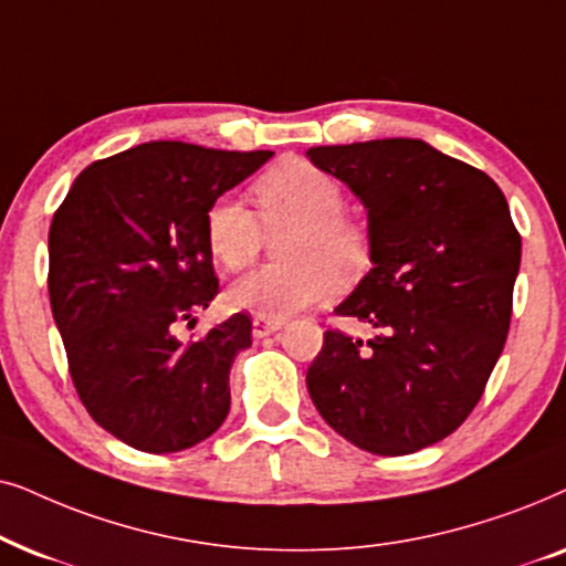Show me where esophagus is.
<instances>
[{
    "label": "esophagus",
    "instance_id": "34e87169",
    "mask_svg": "<svg viewBox=\"0 0 566 566\" xmlns=\"http://www.w3.org/2000/svg\"><path fill=\"white\" fill-rule=\"evenodd\" d=\"M282 326H284L282 321H271V318H263V315H253V336L255 338L274 334V331H279Z\"/></svg>",
    "mask_w": 566,
    "mask_h": 566
}]
</instances>
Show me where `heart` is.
I'll return each instance as SVG.
<instances>
[{
  "instance_id": "b5f03b06",
  "label": "heart",
  "mask_w": 566,
  "mask_h": 566,
  "mask_svg": "<svg viewBox=\"0 0 566 566\" xmlns=\"http://www.w3.org/2000/svg\"><path fill=\"white\" fill-rule=\"evenodd\" d=\"M255 212L222 196L205 214V238L222 269H245L259 255L266 232L290 230L279 240L287 263L255 269L228 290V305L271 321H284L321 300L342 282L370 266V232L344 214V191L313 163L282 160L251 186Z\"/></svg>"
}]
</instances>
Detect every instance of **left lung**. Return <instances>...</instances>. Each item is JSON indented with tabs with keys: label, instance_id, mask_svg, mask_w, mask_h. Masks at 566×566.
Returning a JSON list of instances; mask_svg holds the SVG:
<instances>
[{
	"label": "left lung",
	"instance_id": "8db88e82",
	"mask_svg": "<svg viewBox=\"0 0 566 566\" xmlns=\"http://www.w3.org/2000/svg\"><path fill=\"white\" fill-rule=\"evenodd\" d=\"M315 168L367 209L373 269L336 315L367 344L326 331L307 367L321 417L375 455H409L469 419L504 349L520 232L484 170L421 139L311 147Z\"/></svg>",
	"mask_w": 566,
	"mask_h": 566
}]
</instances>
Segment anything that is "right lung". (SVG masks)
Wrapping results in <instances>:
<instances>
[{"mask_svg": "<svg viewBox=\"0 0 566 566\" xmlns=\"http://www.w3.org/2000/svg\"><path fill=\"white\" fill-rule=\"evenodd\" d=\"M271 155L147 142L82 170L54 212L49 297L72 382L126 446L178 453L228 417L251 318L235 313L188 344L172 331L220 292L207 209Z\"/></svg>", "mask_w": 566, "mask_h": 566, "instance_id": "add662e5", "label": "right lung"}]
</instances>
